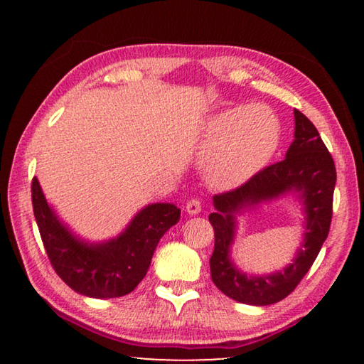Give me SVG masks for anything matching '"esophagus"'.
<instances>
[{
    "mask_svg": "<svg viewBox=\"0 0 364 364\" xmlns=\"http://www.w3.org/2000/svg\"><path fill=\"white\" fill-rule=\"evenodd\" d=\"M200 210H202V204H200L199 199H189L186 202V212L188 213L197 215V213H200Z\"/></svg>",
    "mask_w": 364,
    "mask_h": 364,
    "instance_id": "34e87169",
    "label": "esophagus"
}]
</instances>
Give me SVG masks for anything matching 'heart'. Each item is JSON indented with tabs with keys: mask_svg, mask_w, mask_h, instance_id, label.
<instances>
[{
	"mask_svg": "<svg viewBox=\"0 0 364 364\" xmlns=\"http://www.w3.org/2000/svg\"><path fill=\"white\" fill-rule=\"evenodd\" d=\"M205 173L217 186H236L262 171L278 151L281 122L267 106H234L204 125Z\"/></svg>",
	"mask_w": 364,
	"mask_h": 364,
	"instance_id": "1",
	"label": "heart"
}]
</instances>
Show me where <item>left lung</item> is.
Here are the masks:
<instances>
[{
	"label": "left lung",
	"mask_w": 364,
	"mask_h": 364,
	"mask_svg": "<svg viewBox=\"0 0 364 364\" xmlns=\"http://www.w3.org/2000/svg\"><path fill=\"white\" fill-rule=\"evenodd\" d=\"M294 115L295 139L286 159L264 167L236 189L213 196L215 212L208 215L215 231L212 281L225 295L241 304L262 306L286 299L311 268L329 234L336 186L334 160L316 127L300 110L294 109ZM292 188L304 197L307 213L306 241L294 263L281 274L260 279L237 272L227 255L233 238V213Z\"/></svg>",
	"instance_id": "8db88e82"
}]
</instances>
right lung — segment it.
<instances>
[{"label": "right lung", "mask_w": 364, "mask_h": 364, "mask_svg": "<svg viewBox=\"0 0 364 364\" xmlns=\"http://www.w3.org/2000/svg\"><path fill=\"white\" fill-rule=\"evenodd\" d=\"M32 204L51 267L73 291L95 299L123 297L134 291L149 269L160 237L181 215L173 204L147 205L117 239L86 244L60 225L36 178L32 180Z\"/></svg>", "instance_id": "1"}]
</instances>
